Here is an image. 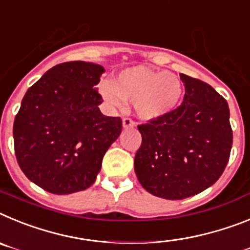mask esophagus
<instances>
[{"instance_id":"obj_1","label":"esophagus","mask_w":250,"mask_h":250,"mask_svg":"<svg viewBox=\"0 0 250 250\" xmlns=\"http://www.w3.org/2000/svg\"><path fill=\"white\" fill-rule=\"evenodd\" d=\"M122 125L125 128H132L134 125V122L131 118H127V117H125V118H123Z\"/></svg>"}]
</instances>
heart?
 I'll use <instances>...</instances> for the list:
<instances>
[{
    "label": "heart",
    "mask_w": 250,
    "mask_h": 250,
    "mask_svg": "<svg viewBox=\"0 0 250 250\" xmlns=\"http://www.w3.org/2000/svg\"><path fill=\"white\" fill-rule=\"evenodd\" d=\"M99 92L112 107L122 108L125 102H129L138 118L152 121L179 105L184 86L175 74L137 66L121 71L114 83L103 82Z\"/></svg>",
    "instance_id": "1"
}]
</instances>
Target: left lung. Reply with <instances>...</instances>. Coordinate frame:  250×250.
Wrapping results in <instances>:
<instances>
[{
    "label": "left lung",
    "instance_id": "1",
    "mask_svg": "<svg viewBox=\"0 0 250 250\" xmlns=\"http://www.w3.org/2000/svg\"><path fill=\"white\" fill-rule=\"evenodd\" d=\"M184 102L168 114L138 125L142 143L134 171L155 196L181 200L214 185L233 145L228 103L209 84L180 74Z\"/></svg>",
    "mask_w": 250,
    "mask_h": 250
}]
</instances>
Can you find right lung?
Masks as SVG:
<instances>
[{"label": "right lung", "mask_w": 250, "mask_h": 250, "mask_svg": "<svg viewBox=\"0 0 250 250\" xmlns=\"http://www.w3.org/2000/svg\"><path fill=\"white\" fill-rule=\"evenodd\" d=\"M104 68L85 62L55 65L29 88L14 122L15 155L26 177L56 195L94 184L122 119L99 110L95 89Z\"/></svg>", "instance_id": "add662e5"}]
</instances>
